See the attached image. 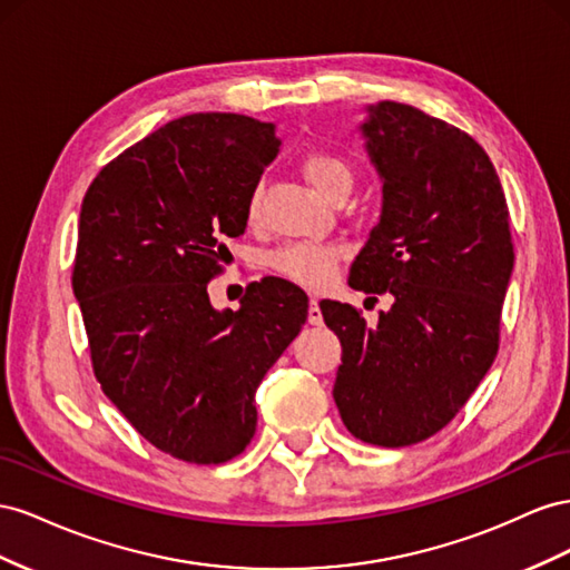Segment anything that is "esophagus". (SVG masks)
<instances>
[{"mask_svg": "<svg viewBox=\"0 0 570 570\" xmlns=\"http://www.w3.org/2000/svg\"><path fill=\"white\" fill-rule=\"evenodd\" d=\"M307 322L315 324V327H320L322 324V311H320L317 298H311V307H307Z\"/></svg>", "mask_w": 570, "mask_h": 570, "instance_id": "1", "label": "esophagus"}]
</instances>
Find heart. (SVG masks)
Here are the masks:
<instances>
[{"mask_svg":"<svg viewBox=\"0 0 570 570\" xmlns=\"http://www.w3.org/2000/svg\"><path fill=\"white\" fill-rule=\"evenodd\" d=\"M301 171L327 200H336L341 195L346 198L353 188V169L348 159L332 150L307 153L301 161ZM246 215L248 222H257L259 188L250 193ZM341 255H344V248L336 246V243H286V246L269 253L267 265L288 282L307 288H320L332 279Z\"/></svg>","mask_w":570,"mask_h":570,"instance_id":"obj_1","label":"heart"}]
</instances>
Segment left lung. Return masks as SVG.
<instances>
[{
	"instance_id": "1",
	"label": "left lung",
	"mask_w": 570,
	"mask_h": 570,
	"mask_svg": "<svg viewBox=\"0 0 570 570\" xmlns=\"http://www.w3.org/2000/svg\"><path fill=\"white\" fill-rule=\"evenodd\" d=\"M363 136L384 181L382 217L348 284L394 305L375 327L348 303L320 307L344 348L341 420L361 442L399 449L446 428L492 367L513 240L494 165L461 128L380 102Z\"/></svg>"
}]
</instances>
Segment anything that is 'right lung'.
I'll return each instance as SVG.
<instances>
[{"mask_svg":"<svg viewBox=\"0 0 570 570\" xmlns=\"http://www.w3.org/2000/svg\"><path fill=\"white\" fill-rule=\"evenodd\" d=\"M279 150L274 124L188 114L114 157L80 205L73 294L107 399L169 456L236 459L257 425L255 392L307 320V296L263 279L215 311L207 284L246 232V205Z\"/></svg>","mask_w":570,"mask_h":570,"instance_id":"add662e5","label":"right lung"}]
</instances>
